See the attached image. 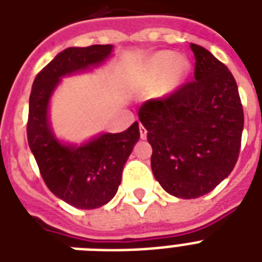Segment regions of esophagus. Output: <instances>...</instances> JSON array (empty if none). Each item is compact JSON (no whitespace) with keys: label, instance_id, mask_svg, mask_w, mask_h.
I'll return each instance as SVG.
<instances>
[{"label":"esophagus","instance_id":"1","mask_svg":"<svg viewBox=\"0 0 262 262\" xmlns=\"http://www.w3.org/2000/svg\"><path fill=\"white\" fill-rule=\"evenodd\" d=\"M147 133L148 130L145 129V126H144L143 123H140V136H141V139H147Z\"/></svg>","mask_w":262,"mask_h":262}]
</instances>
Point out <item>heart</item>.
<instances>
[{
  "label": "heart",
  "mask_w": 262,
  "mask_h": 262,
  "mask_svg": "<svg viewBox=\"0 0 262 262\" xmlns=\"http://www.w3.org/2000/svg\"><path fill=\"white\" fill-rule=\"evenodd\" d=\"M152 68L158 73H163V72L170 69V72H168V77H170L168 87L170 88L178 85L179 81L185 77L187 72L186 62H183L182 59L175 61L174 54L170 51H162L159 54H156L152 59Z\"/></svg>",
  "instance_id": "obj_1"
}]
</instances>
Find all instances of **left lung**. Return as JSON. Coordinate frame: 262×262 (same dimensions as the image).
<instances>
[{"instance_id": "left-lung-1", "label": "left lung", "mask_w": 262, "mask_h": 262, "mask_svg": "<svg viewBox=\"0 0 262 262\" xmlns=\"http://www.w3.org/2000/svg\"><path fill=\"white\" fill-rule=\"evenodd\" d=\"M194 77L163 98L149 99L139 117L152 145L156 181L179 199L212 191L235 166L244 130V108L228 68L191 43Z\"/></svg>"}]
</instances>
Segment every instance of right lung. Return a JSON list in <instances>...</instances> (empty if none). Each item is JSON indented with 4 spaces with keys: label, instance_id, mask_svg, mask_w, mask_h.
I'll list each match as a JSON object with an SVG mask.
<instances>
[{
    "label": "right lung",
    "instance_id": "add662e5",
    "mask_svg": "<svg viewBox=\"0 0 262 262\" xmlns=\"http://www.w3.org/2000/svg\"><path fill=\"white\" fill-rule=\"evenodd\" d=\"M111 50V45H92L61 51L36 75L30 95L27 139L39 171L53 194L79 209H95L114 197L123 166L140 139L139 122L121 133H104L81 147H67L51 133L47 106L62 76L100 63Z\"/></svg>",
    "mask_w": 262,
    "mask_h": 262
}]
</instances>
